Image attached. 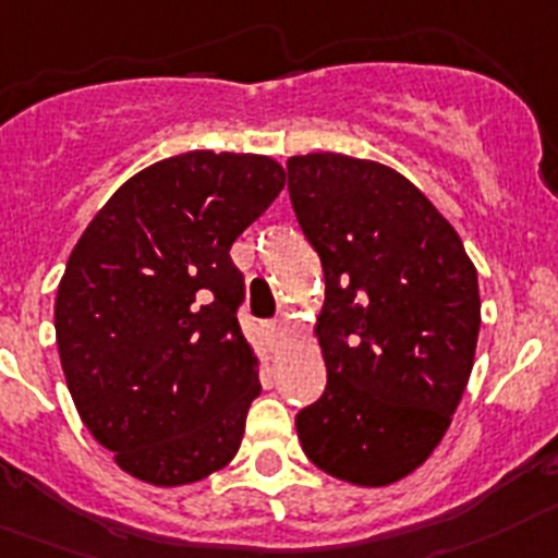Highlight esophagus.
Returning a JSON list of instances; mask_svg holds the SVG:
<instances>
[{"label": "esophagus", "instance_id": "1", "mask_svg": "<svg viewBox=\"0 0 558 558\" xmlns=\"http://www.w3.org/2000/svg\"><path fill=\"white\" fill-rule=\"evenodd\" d=\"M268 331H270V337H276V340H279V337L284 335V324H270Z\"/></svg>", "mask_w": 558, "mask_h": 558}]
</instances>
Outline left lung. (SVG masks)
<instances>
[{
    "label": "left lung",
    "mask_w": 558,
    "mask_h": 558,
    "mask_svg": "<svg viewBox=\"0 0 558 558\" xmlns=\"http://www.w3.org/2000/svg\"><path fill=\"white\" fill-rule=\"evenodd\" d=\"M288 179L324 265L315 337L329 376L295 432L324 473L387 487L432 457L462 401L482 326L476 265L396 168L313 151L290 157Z\"/></svg>",
    "instance_id": "8db88e82"
}]
</instances>
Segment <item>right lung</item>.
I'll use <instances>...</instances> for the list:
<instances>
[{
  "label": "right lung",
  "instance_id": "add662e5",
  "mask_svg": "<svg viewBox=\"0 0 558 558\" xmlns=\"http://www.w3.org/2000/svg\"><path fill=\"white\" fill-rule=\"evenodd\" d=\"M282 187L265 155L185 151L126 179L76 240L54 301L60 365L130 476L182 487L238 453L263 387L229 248Z\"/></svg>",
  "mask_w": 558,
  "mask_h": 558
}]
</instances>
